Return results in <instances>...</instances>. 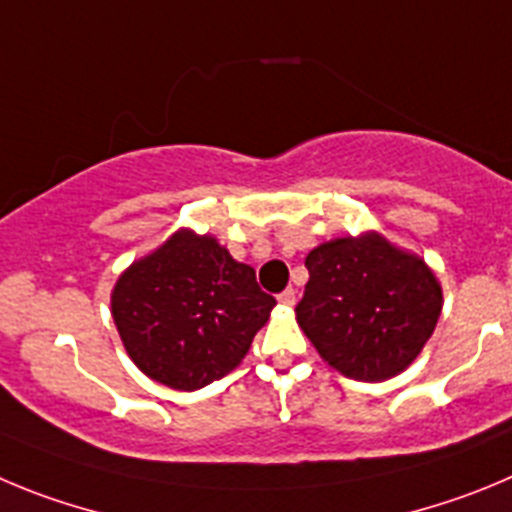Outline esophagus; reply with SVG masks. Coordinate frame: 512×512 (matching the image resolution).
<instances>
[{"label": "esophagus", "mask_w": 512, "mask_h": 512, "mask_svg": "<svg viewBox=\"0 0 512 512\" xmlns=\"http://www.w3.org/2000/svg\"><path fill=\"white\" fill-rule=\"evenodd\" d=\"M278 301L283 303V306H293V303H296V290L285 288L283 293H280V296H278Z\"/></svg>", "instance_id": "34e87169"}]
</instances>
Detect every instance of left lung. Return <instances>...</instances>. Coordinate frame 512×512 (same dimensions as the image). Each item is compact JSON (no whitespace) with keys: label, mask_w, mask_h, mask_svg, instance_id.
Wrapping results in <instances>:
<instances>
[{"label":"left lung","mask_w":512,"mask_h":512,"mask_svg":"<svg viewBox=\"0 0 512 512\" xmlns=\"http://www.w3.org/2000/svg\"><path fill=\"white\" fill-rule=\"evenodd\" d=\"M296 319L316 352L352 380L395 377L421 354L441 316V285L418 255L377 232L308 252Z\"/></svg>","instance_id":"obj_1"}]
</instances>
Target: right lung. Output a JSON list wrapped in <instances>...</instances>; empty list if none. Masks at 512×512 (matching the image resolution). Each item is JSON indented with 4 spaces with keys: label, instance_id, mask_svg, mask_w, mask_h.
<instances>
[{
    "label": "right lung",
    "instance_id": "right-lung-1",
    "mask_svg": "<svg viewBox=\"0 0 512 512\" xmlns=\"http://www.w3.org/2000/svg\"><path fill=\"white\" fill-rule=\"evenodd\" d=\"M273 306L250 265L191 229L132 262L112 290L127 354L173 390H199L232 372Z\"/></svg>",
    "mask_w": 512,
    "mask_h": 512
}]
</instances>
